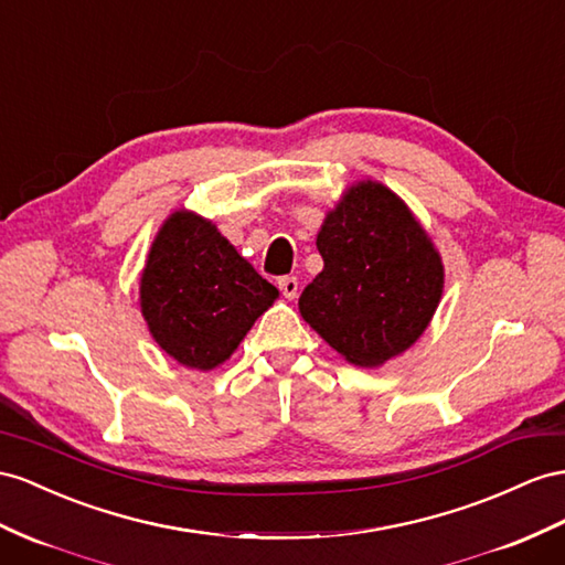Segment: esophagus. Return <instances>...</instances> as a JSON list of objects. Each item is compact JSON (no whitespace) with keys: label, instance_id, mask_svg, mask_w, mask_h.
Listing matches in <instances>:
<instances>
[{"label":"esophagus","instance_id":"1","mask_svg":"<svg viewBox=\"0 0 565 565\" xmlns=\"http://www.w3.org/2000/svg\"><path fill=\"white\" fill-rule=\"evenodd\" d=\"M279 288H281V294L288 300H294L298 296V279L296 277H281L279 279Z\"/></svg>","mask_w":565,"mask_h":565}]
</instances>
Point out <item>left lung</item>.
Wrapping results in <instances>:
<instances>
[{
  "instance_id": "left-lung-1",
  "label": "left lung",
  "mask_w": 565,
  "mask_h": 565,
  "mask_svg": "<svg viewBox=\"0 0 565 565\" xmlns=\"http://www.w3.org/2000/svg\"><path fill=\"white\" fill-rule=\"evenodd\" d=\"M324 269L298 308L331 349L380 367L423 337L444 291L441 255L394 191L353 183L317 234Z\"/></svg>"
}]
</instances>
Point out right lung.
Here are the masks:
<instances>
[{"mask_svg":"<svg viewBox=\"0 0 565 565\" xmlns=\"http://www.w3.org/2000/svg\"><path fill=\"white\" fill-rule=\"evenodd\" d=\"M279 298L216 226L179 210L157 231L140 274V312L159 349L193 370H214Z\"/></svg>","mask_w":565,"mask_h":565,"instance_id":"right-lung-1","label":"right lung"}]
</instances>
